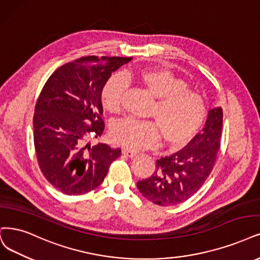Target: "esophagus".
Returning a JSON list of instances; mask_svg holds the SVG:
<instances>
[{
    "mask_svg": "<svg viewBox=\"0 0 260 260\" xmlns=\"http://www.w3.org/2000/svg\"><path fill=\"white\" fill-rule=\"evenodd\" d=\"M122 154L132 158V157H135L137 155V152L128 150V149H122Z\"/></svg>",
    "mask_w": 260,
    "mask_h": 260,
    "instance_id": "34e87169",
    "label": "esophagus"
}]
</instances>
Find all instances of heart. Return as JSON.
<instances>
[{
  "instance_id": "obj_1",
  "label": "heart",
  "mask_w": 260,
  "mask_h": 260,
  "mask_svg": "<svg viewBox=\"0 0 260 260\" xmlns=\"http://www.w3.org/2000/svg\"><path fill=\"white\" fill-rule=\"evenodd\" d=\"M135 78L153 98L157 99L150 112L152 121L133 119L115 123L111 131L114 142L128 150L155 147L162 138L169 146L180 148L193 138L207 118V104L199 93L186 89V83L164 70H142L124 77L114 75L102 91L104 108L117 113L121 110L126 80Z\"/></svg>"
}]
</instances>
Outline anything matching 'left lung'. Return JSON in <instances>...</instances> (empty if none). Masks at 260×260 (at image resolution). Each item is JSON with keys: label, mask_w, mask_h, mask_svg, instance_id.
I'll return each instance as SVG.
<instances>
[{"label": "left lung", "mask_w": 260, "mask_h": 260, "mask_svg": "<svg viewBox=\"0 0 260 260\" xmlns=\"http://www.w3.org/2000/svg\"><path fill=\"white\" fill-rule=\"evenodd\" d=\"M222 127V108L210 109L201 133L184 149L157 159L154 174L137 182L142 196L162 207L182 204L193 196L213 169Z\"/></svg>", "instance_id": "obj_1"}]
</instances>
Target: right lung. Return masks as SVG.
Returning <instances> with one entry per match:
<instances>
[{
    "instance_id": "1",
    "label": "right lung",
    "mask_w": 260,
    "mask_h": 260,
    "mask_svg": "<svg viewBox=\"0 0 260 260\" xmlns=\"http://www.w3.org/2000/svg\"><path fill=\"white\" fill-rule=\"evenodd\" d=\"M132 57L83 56L59 67L47 80L35 106L34 146L44 177L61 193L86 194L100 186L121 149L102 136V91L113 72Z\"/></svg>"
}]
</instances>
